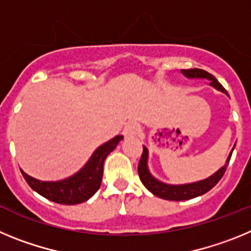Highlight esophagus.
<instances>
[{
    "label": "esophagus",
    "instance_id": "1",
    "mask_svg": "<svg viewBox=\"0 0 251 251\" xmlns=\"http://www.w3.org/2000/svg\"><path fill=\"white\" fill-rule=\"evenodd\" d=\"M137 133V124L134 122H129L126 124V127L123 128V136L124 137H133L136 136Z\"/></svg>",
    "mask_w": 251,
    "mask_h": 251
}]
</instances>
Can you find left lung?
<instances>
[{
    "label": "left lung",
    "instance_id": "obj_1",
    "mask_svg": "<svg viewBox=\"0 0 251 251\" xmlns=\"http://www.w3.org/2000/svg\"><path fill=\"white\" fill-rule=\"evenodd\" d=\"M181 73H182L186 77H188V79H207V80H210V85H211L212 88H215V89L219 90V92L225 93L226 95H229L227 92L224 89V86L215 79L214 75L205 72L202 69H187V70H181ZM234 148H232L229 157L226 159L225 165L221 168H219L214 175H211V176L207 177V178L197 181V182L185 183V185H170V183L162 182V181L157 179L156 177L152 176V174H151L150 170H148V150L147 147L143 146V153H142V157L141 159H139L138 165L139 178H141L142 183L146 186V188H147L148 191L152 192L154 196L161 197L163 200L182 201L195 199V197L201 196V195L210 191V190L220 181L221 177L225 174L226 167L229 165Z\"/></svg>",
    "mask_w": 251,
    "mask_h": 251
}]
</instances>
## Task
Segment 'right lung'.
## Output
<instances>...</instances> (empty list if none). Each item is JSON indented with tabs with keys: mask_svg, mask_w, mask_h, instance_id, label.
Returning <instances> with one entry per match:
<instances>
[{
	"mask_svg": "<svg viewBox=\"0 0 251 251\" xmlns=\"http://www.w3.org/2000/svg\"><path fill=\"white\" fill-rule=\"evenodd\" d=\"M122 139H123V136H117L110 141L105 142L104 145L99 146L94 151L89 161L84 165V167L65 179L40 181V179L28 176L22 170L21 174L34 191L52 202L61 203V205H77V203L85 202L100 187L104 161L106 156L112 151H114Z\"/></svg>",
	"mask_w": 251,
	"mask_h": 251,
	"instance_id": "obj_1",
	"label": "right lung"
}]
</instances>
